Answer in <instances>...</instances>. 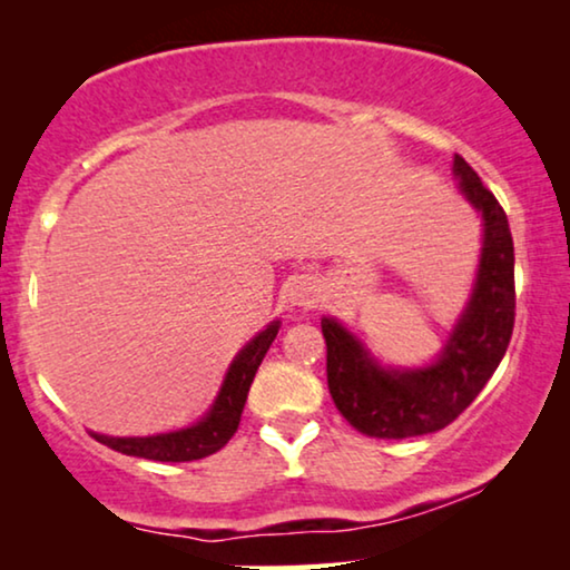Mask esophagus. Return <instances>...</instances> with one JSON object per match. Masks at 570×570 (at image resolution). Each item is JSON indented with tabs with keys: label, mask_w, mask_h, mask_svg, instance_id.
Instances as JSON below:
<instances>
[{
	"label": "esophagus",
	"mask_w": 570,
	"mask_h": 570,
	"mask_svg": "<svg viewBox=\"0 0 570 570\" xmlns=\"http://www.w3.org/2000/svg\"><path fill=\"white\" fill-rule=\"evenodd\" d=\"M293 303H298V306H311L314 303V291L311 287H298V291H293Z\"/></svg>",
	"instance_id": "esophagus-1"
}]
</instances>
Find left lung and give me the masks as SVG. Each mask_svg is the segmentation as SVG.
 <instances>
[{
  "mask_svg": "<svg viewBox=\"0 0 570 570\" xmlns=\"http://www.w3.org/2000/svg\"><path fill=\"white\" fill-rule=\"evenodd\" d=\"M459 194L482 217L478 275L446 345L420 368L381 365L334 316L322 318L326 384L342 417L371 439L435 433L462 415L503 361L513 332V238L493 191L464 158H454Z\"/></svg>",
  "mask_w": 570,
  "mask_h": 570,
  "instance_id": "left-lung-1",
  "label": "left lung"
}]
</instances>
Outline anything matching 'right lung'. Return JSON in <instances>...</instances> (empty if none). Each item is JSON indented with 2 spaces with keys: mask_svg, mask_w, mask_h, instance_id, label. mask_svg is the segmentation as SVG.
Wrapping results in <instances>:
<instances>
[{
  "mask_svg": "<svg viewBox=\"0 0 570 570\" xmlns=\"http://www.w3.org/2000/svg\"><path fill=\"white\" fill-rule=\"evenodd\" d=\"M279 332V322H269L264 330L248 340L244 350L233 357L225 373L220 392H217L213 407L202 415L197 423L189 428H178V431L155 433V435H129V439H119V435H90L108 449L121 451L127 456H142L153 459V462H194V459H205L215 451H220L225 443L233 439L238 431L240 412H244L248 389L259 371V365L267 355L272 342H275Z\"/></svg>",
  "mask_w": 570,
  "mask_h": 570,
  "instance_id": "right-lung-1",
  "label": "right lung"
}]
</instances>
